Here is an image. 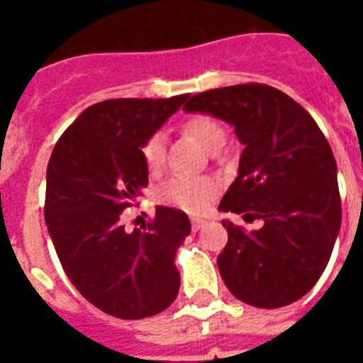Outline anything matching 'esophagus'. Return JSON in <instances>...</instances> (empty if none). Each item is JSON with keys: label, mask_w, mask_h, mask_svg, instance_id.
<instances>
[{"label": "esophagus", "mask_w": 363, "mask_h": 363, "mask_svg": "<svg viewBox=\"0 0 363 363\" xmlns=\"http://www.w3.org/2000/svg\"><path fill=\"white\" fill-rule=\"evenodd\" d=\"M192 230L194 232H198V230H201V228L205 226V224H207V220H203V218H192Z\"/></svg>", "instance_id": "obj_1"}]
</instances>
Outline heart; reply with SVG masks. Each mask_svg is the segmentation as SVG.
Segmentation results:
<instances>
[{"label": "heart", "instance_id": "1", "mask_svg": "<svg viewBox=\"0 0 363 363\" xmlns=\"http://www.w3.org/2000/svg\"><path fill=\"white\" fill-rule=\"evenodd\" d=\"M182 130L192 135L201 147L211 152L213 148L226 143V131L211 116H192L182 124ZM143 164L150 173L158 171L165 158V137L164 133L148 135L141 145ZM216 192L215 182L209 179H171L160 190V199L167 205H175L188 213H199L207 209V205Z\"/></svg>", "mask_w": 363, "mask_h": 363}]
</instances>
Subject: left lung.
<instances>
[{
    "instance_id": "1",
    "label": "left lung",
    "mask_w": 363,
    "mask_h": 363,
    "mask_svg": "<svg viewBox=\"0 0 363 363\" xmlns=\"http://www.w3.org/2000/svg\"><path fill=\"white\" fill-rule=\"evenodd\" d=\"M182 111L220 118L245 147L218 209L259 218L262 228L222 220L228 245L216 264L228 290L262 309L303 298L341 228L337 164L320 128L290 96L256 82L201 92Z\"/></svg>"
}]
</instances>
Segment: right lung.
Segmentation results:
<instances>
[{
  "label": "right lung",
  "mask_w": 363,
  "mask_h": 363,
  "mask_svg": "<svg viewBox=\"0 0 363 363\" xmlns=\"http://www.w3.org/2000/svg\"><path fill=\"white\" fill-rule=\"evenodd\" d=\"M169 99H109L88 107L60 137L47 167L45 220L73 286L98 309L137 320L175 301V256L188 216L156 207L145 230L125 232L122 213L148 184L141 145L181 109Z\"/></svg>",
  "instance_id": "1"
}]
</instances>
